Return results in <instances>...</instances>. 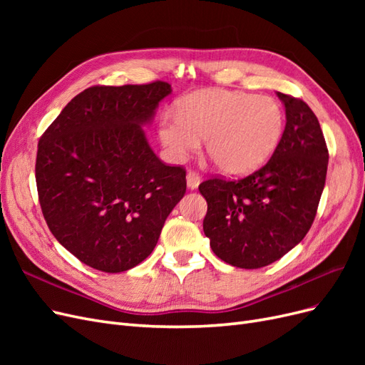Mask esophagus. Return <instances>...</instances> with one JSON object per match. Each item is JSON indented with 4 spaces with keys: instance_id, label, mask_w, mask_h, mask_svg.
<instances>
[{
    "instance_id": "1",
    "label": "esophagus",
    "mask_w": 365,
    "mask_h": 365,
    "mask_svg": "<svg viewBox=\"0 0 365 365\" xmlns=\"http://www.w3.org/2000/svg\"><path fill=\"white\" fill-rule=\"evenodd\" d=\"M200 182H201V176L200 175H197L193 170L187 172V187H189V189H192V190L197 189V185H200Z\"/></svg>"
}]
</instances>
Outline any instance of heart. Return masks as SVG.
I'll list each match as a JSON object with an SVG mask.
<instances>
[{
  "mask_svg": "<svg viewBox=\"0 0 365 365\" xmlns=\"http://www.w3.org/2000/svg\"><path fill=\"white\" fill-rule=\"evenodd\" d=\"M284 125L280 103L269 96L201 90L184 97L175 115H164L158 137L168 157L181 163L201 148L227 175L257 169L277 148Z\"/></svg>",
  "mask_w": 365,
  "mask_h": 365,
  "instance_id": "b5f03b06",
  "label": "heart"
}]
</instances>
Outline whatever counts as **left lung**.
Listing matches in <instances>:
<instances>
[{"label": "left lung", "mask_w": 365, "mask_h": 365, "mask_svg": "<svg viewBox=\"0 0 365 365\" xmlns=\"http://www.w3.org/2000/svg\"><path fill=\"white\" fill-rule=\"evenodd\" d=\"M277 96L286 126L272 157L245 178L200 184L210 247L237 268L267 267L300 244L324 189L329 150L317 115L302 98Z\"/></svg>", "instance_id": "left-lung-1"}]
</instances>
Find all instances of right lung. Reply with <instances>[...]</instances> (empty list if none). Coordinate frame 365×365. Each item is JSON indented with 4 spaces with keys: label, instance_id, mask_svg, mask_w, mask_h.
<instances>
[{
    "label": "right lung",
    "instance_id": "1",
    "mask_svg": "<svg viewBox=\"0 0 365 365\" xmlns=\"http://www.w3.org/2000/svg\"><path fill=\"white\" fill-rule=\"evenodd\" d=\"M170 93L161 81L86 88L38 143L42 215L59 244L88 267H137L185 193L182 165L164 164L141 129Z\"/></svg>",
    "mask_w": 365,
    "mask_h": 365
}]
</instances>
